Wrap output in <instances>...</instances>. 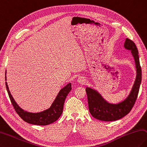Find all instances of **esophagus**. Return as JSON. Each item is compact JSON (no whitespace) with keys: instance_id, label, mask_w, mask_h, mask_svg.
<instances>
[{"instance_id":"34e87169","label":"esophagus","mask_w":147,"mask_h":147,"mask_svg":"<svg viewBox=\"0 0 147 147\" xmlns=\"http://www.w3.org/2000/svg\"><path fill=\"white\" fill-rule=\"evenodd\" d=\"M78 82L82 85H85L87 82V80L84 76H80L78 78Z\"/></svg>"}]
</instances>
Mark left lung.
<instances>
[{
	"instance_id": "1",
	"label": "left lung",
	"mask_w": 147,
	"mask_h": 147,
	"mask_svg": "<svg viewBox=\"0 0 147 147\" xmlns=\"http://www.w3.org/2000/svg\"><path fill=\"white\" fill-rule=\"evenodd\" d=\"M125 47L130 50L134 57L137 76L131 92L126 100L118 104H110L104 100L101 96L89 87H87L88 105L90 113L94 118L105 121H116L123 118L130 113L136 101L140 90L141 82V68L138 56V51L134 42L129 38L125 40Z\"/></svg>"
}]
</instances>
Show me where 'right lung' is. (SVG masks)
Segmentation results:
<instances>
[{
	"mask_svg": "<svg viewBox=\"0 0 147 147\" xmlns=\"http://www.w3.org/2000/svg\"><path fill=\"white\" fill-rule=\"evenodd\" d=\"M6 87L9 99L16 113L21 118L29 123L37 125H47L55 122L60 118L63 109L65 98L71 90V84H68L65 87L62 88L58 93L54 102L49 109L41 113H30L22 110L15 101L8 89L6 82Z\"/></svg>",
	"mask_w": 147,
	"mask_h": 147,
	"instance_id": "1",
	"label": "right lung"
}]
</instances>
